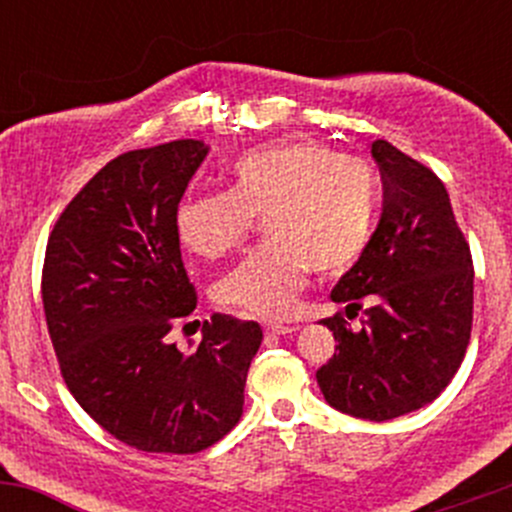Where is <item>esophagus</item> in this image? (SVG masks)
<instances>
[{
    "label": "esophagus",
    "instance_id": "obj_1",
    "mask_svg": "<svg viewBox=\"0 0 512 512\" xmlns=\"http://www.w3.org/2000/svg\"><path fill=\"white\" fill-rule=\"evenodd\" d=\"M292 332H297V327H292V324L265 322V334H270V337H285V334H292Z\"/></svg>",
    "mask_w": 512,
    "mask_h": 512
}]
</instances>
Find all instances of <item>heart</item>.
<instances>
[{
  "instance_id": "heart-1",
  "label": "heart",
  "mask_w": 512,
  "mask_h": 512,
  "mask_svg": "<svg viewBox=\"0 0 512 512\" xmlns=\"http://www.w3.org/2000/svg\"><path fill=\"white\" fill-rule=\"evenodd\" d=\"M227 193L188 198L175 210L180 242L195 255L235 250L265 218L267 240L220 280V304L280 317L309 272L342 275L364 255L379 215V178L369 160L317 141L252 148L227 168Z\"/></svg>"
}]
</instances>
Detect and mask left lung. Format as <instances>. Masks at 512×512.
<instances>
[{"instance_id": "left-lung-1", "label": "left lung", "mask_w": 512, "mask_h": 512, "mask_svg": "<svg viewBox=\"0 0 512 512\" xmlns=\"http://www.w3.org/2000/svg\"><path fill=\"white\" fill-rule=\"evenodd\" d=\"M371 156L384 208L332 289L344 312L322 324L339 344L317 384L342 414L389 421L431 404L456 376L471 342L473 260L438 175L389 141L371 143ZM359 308L365 319L352 330Z\"/></svg>"}]
</instances>
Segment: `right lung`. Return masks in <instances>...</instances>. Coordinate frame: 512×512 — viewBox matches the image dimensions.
Masks as SVG:
<instances>
[{
	"instance_id": "add662e5",
	"label": "right lung",
	"mask_w": 512,
	"mask_h": 512,
	"mask_svg": "<svg viewBox=\"0 0 512 512\" xmlns=\"http://www.w3.org/2000/svg\"><path fill=\"white\" fill-rule=\"evenodd\" d=\"M210 148L195 138L113 158L66 205L41 272L66 386L103 431L146 453H198L235 428L262 342L213 314L190 354L170 344L195 309L175 210Z\"/></svg>"
}]
</instances>
